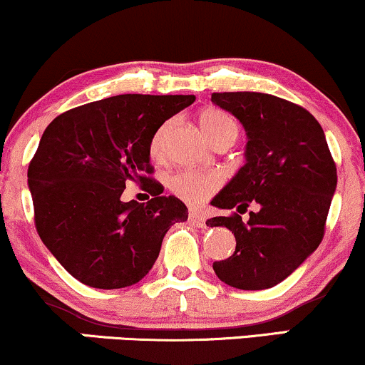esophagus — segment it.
<instances>
[{"label": "esophagus", "instance_id": "obj_1", "mask_svg": "<svg viewBox=\"0 0 365 365\" xmlns=\"http://www.w3.org/2000/svg\"><path fill=\"white\" fill-rule=\"evenodd\" d=\"M188 222H190V225L195 226V227H204L205 226V219L202 217V214L197 212V210H190V214H188Z\"/></svg>", "mask_w": 365, "mask_h": 365}]
</instances>
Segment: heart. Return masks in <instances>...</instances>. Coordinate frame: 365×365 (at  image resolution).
Segmentation results:
<instances>
[{
	"label": "heart",
	"instance_id": "1",
	"mask_svg": "<svg viewBox=\"0 0 365 365\" xmlns=\"http://www.w3.org/2000/svg\"><path fill=\"white\" fill-rule=\"evenodd\" d=\"M199 127L202 134L207 138L210 143H216L221 138L236 139L238 135V127L236 122L227 115V113L217 110V108H207L199 113ZM171 127V122H165L163 125L158 127L149 140V155L155 160L163 156L165 139ZM221 185V178L216 173H199V171H178L170 178V190L178 197L180 200L187 202L190 205H199L209 199L214 192Z\"/></svg>",
	"mask_w": 365,
	"mask_h": 365
}]
</instances>
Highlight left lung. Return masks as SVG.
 I'll return each instance as SVG.
<instances>
[{
    "label": "left lung",
    "mask_w": 365,
    "mask_h": 365,
    "mask_svg": "<svg viewBox=\"0 0 365 365\" xmlns=\"http://www.w3.org/2000/svg\"><path fill=\"white\" fill-rule=\"evenodd\" d=\"M214 105L230 112L247 133L245 165L210 204L244 213L207 219L210 227L235 232L236 250L214 262L222 282L262 291L287 279L322 243L336 190V166L322 125L308 110L279 96L257 91L212 93Z\"/></svg>",
    "instance_id": "1"
}]
</instances>
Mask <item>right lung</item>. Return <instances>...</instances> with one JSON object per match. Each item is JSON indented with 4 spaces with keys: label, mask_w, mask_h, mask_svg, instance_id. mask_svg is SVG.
Instances as JSON below:
<instances>
[{
    "label": "right lung",
    "mask_w": 365,
    "mask_h": 365,
    "mask_svg": "<svg viewBox=\"0 0 365 365\" xmlns=\"http://www.w3.org/2000/svg\"><path fill=\"white\" fill-rule=\"evenodd\" d=\"M194 95H117L61 113L43 130L29 166L35 226L74 279L95 289L138 284L155 265L166 231L187 221L182 200L146 177L158 127ZM145 183L146 205L120 200Z\"/></svg>",
    "instance_id": "1"
}]
</instances>
